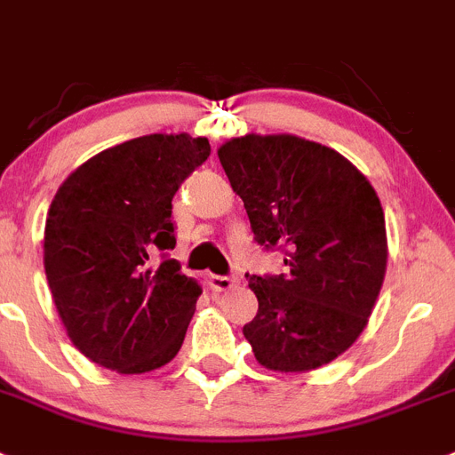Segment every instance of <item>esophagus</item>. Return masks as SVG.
I'll return each instance as SVG.
<instances>
[{
    "instance_id": "34e87169",
    "label": "esophagus",
    "mask_w": 455,
    "mask_h": 455,
    "mask_svg": "<svg viewBox=\"0 0 455 455\" xmlns=\"http://www.w3.org/2000/svg\"><path fill=\"white\" fill-rule=\"evenodd\" d=\"M238 283V276L233 275H212L211 276V286L215 288V291H228V288H233Z\"/></svg>"
}]
</instances>
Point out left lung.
<instances>
[{"instance_id": "left-lung-1", "label": "left lung", "mask_w": 455, "mask_h": 455, "mask_svg": "<svg viewBox=\"0 0 455 455\" xmlns=\"http://www.w3.org/2000/svg\"><path fill=\"white\" fill-rule=\"evenodd\" d=\"M220 162L254 240L283 251L286 275H247L259 314L243 327L259 364L304 373L364 331L387 270L385 212L341 153L295 134H244Z\"/></svg>"}]
</instances>
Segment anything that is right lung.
<instances>
[{"mask_svg": "<svg viewBox=\"0 0 455 455\" xmlns=\"http://www.w3.org/2000/svg\"><path fill=\"white\" fill-rule=\"evenodd\" d=\"M208 156L205 137L146 134L93 156L57 189L43 263L59 318L91 362L146 373L183 346L201 286L167 256L172 199Z\"/></svg>", "mask_w": 455, "mask_h": 455, "instance_id": "1", "label": "right lung"}]
</instances>
